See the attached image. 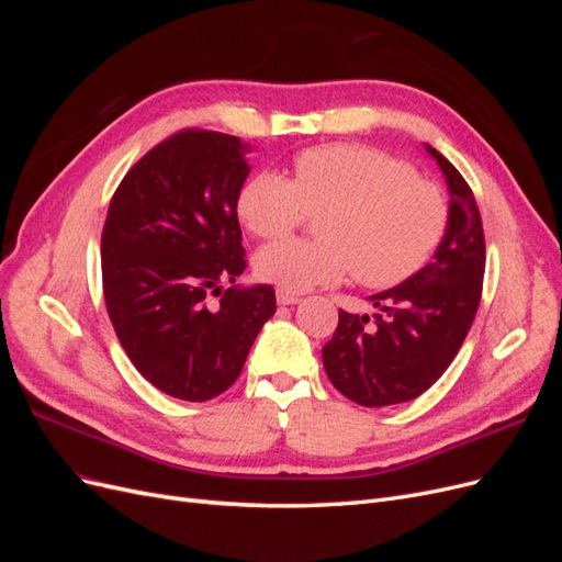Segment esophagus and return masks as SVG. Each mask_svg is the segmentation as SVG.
<instances>
[{
    "instance_id": "1",
    "label": "esophagus",
    "mask_w": 562,
    "mask_h": 562,
    "mask_svg": "<svg viewBox=\"0 0 562 562\" xmlns=\"http://www.w3.org/2000/svg\"><path fill=\"white\" fill-rule=\"evenodd\" d=\"M277 302H279V304H283V307H285V304H297V302H300V297H297V295H293V293L277 291Z\"/></svg>"
}]
</instances>
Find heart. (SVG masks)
I'll use <instances>...</instances> for the list:
<instances>
[{"mask_svg":"<svg viewBox=\"0 0 562 562\" xmlns=\"http://www.w3.org/2000/svg\"><path fill=\"white\" fill-rule=\"evenodd\" d=\"M236 209L260 239H279L310 215H323L321 241L269 244L255 258L258 277L285 293L339 283L349 271L366 288L398 285L427 267L450 225L448 199L436 182L361 145L300 151L293 180L255 173Z\"/></svg>","mask_w":562,"mask_h":562,"instance_id":"heart-1","label":"heart"}]
</instances>
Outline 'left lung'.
Listing matches in <instances>:
<instances>
[{"label": "left lung", "mask_w": 562, "mask_h": 562, "mask_svg": "<svg viewBox=\"0 0 562 562\" xmlns=\"http://www.w3.org/2000/svg\"><path fill=\"white\" fill-rule=\"evenodd\" d=\"M450 187V225L434 260L391 291L372 295L382 314L339 310L330 342L321 349L333 386L366 407L413 401L452 363L479 312L485 236L471 187L427 145Z\"/></svg>", "instance_id": "1"}]
</instances>
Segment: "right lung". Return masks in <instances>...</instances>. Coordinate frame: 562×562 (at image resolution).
I'll return each mask as SVG.
<instances>
[{
  "instance_id": "1",
  "label": "right lung",
  "mask_w": 562,
  "mask_h": 562,
  "mask_svg": "<svg viewBox=\"0 0 562 562\" xmlns=\"http://www.w3.org/2000/svg\"><path fill=\"white\" fill-rule=\"evenodd\" d=\"M244 151L236 135L182 128L131 166L108 209L100 262L114 333L140 375L180 401L227 391L277 312L271 285L223 291L246 269Z\"/></svg>"
}]
</instances>
